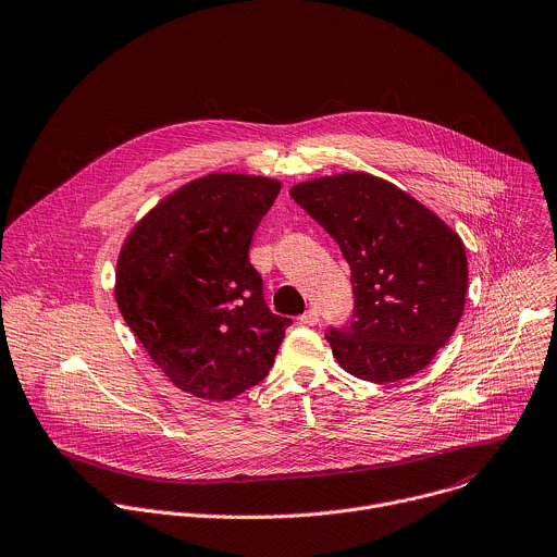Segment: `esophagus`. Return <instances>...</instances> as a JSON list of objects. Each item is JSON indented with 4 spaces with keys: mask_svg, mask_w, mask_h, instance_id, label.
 <instances>
[{
    "mask_svg": "<svg viewBox=\"0 0 557 557\" xmlns=\"http://www.w3.org/2000/svg\"><path fill=\"white\" fill-rule=\"evenodd\" d=\"M299 323H301V325H317V323H319V312H317L314 308L306 310V312L299 317Z\"/></svg>",
    "mask_w": 557,
    "mask_h": 557,
    "instance_id": "esophagus-1",
    "label": "esophagus"
}]
</instances>
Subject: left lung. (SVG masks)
Here are the masks:
<instances>
[{
    "label": "left lung",
    "instance_id": "1",
    "mask_svg": "<svg viewBox=\"0 0 557 557\" xmlns=\"http://www.w3.org/2000/svg\"><path fill=\"white\" fill-rule=\"evenodd\" d=\"M341 247L354 286V319L325 336L347 374L405 381L453 336L466 306L461 236L398 185L338 172L288 190Z\"/></svg>",
    "mask_w": 557,
    "mask_h": 557
}]
</instances>
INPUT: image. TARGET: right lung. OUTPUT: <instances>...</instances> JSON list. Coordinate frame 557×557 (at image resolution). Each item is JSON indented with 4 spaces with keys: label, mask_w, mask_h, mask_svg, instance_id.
<instances>
[{
    "label": "right lung",
    "mask_w": 557,
    "mask_h": 557,
    "mask_svg": "<svg viewBox=\"0 0 557 557\" xmlns=\"http://www.w3.org/2000/svg\"><path fill=\"white\" fill-rule=\"evenodd\" d=\"M282 190L273 176L210 172L181 185L128 232L117 308L168 381L225 403L258 385L290 319L273 314L249 245Z\"/></svg>",
    "instance_id": "add662e5"
}]
</instances>
